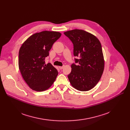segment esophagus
<instances>
[{"label":"esophagus","instance_id":"esophagus-1","mask_svg":"<svg viewBox=\"0 0 130 130\" xmlns=\"http://www.w3.org/2000/svg\"><path fill=\"white\" fill-rule=\"evenodd\" d=\"M64 66H59V69H60V70H62L63 68H64Z\"/></svg>","mask_w":130,"mask_h":130}]
</instances>
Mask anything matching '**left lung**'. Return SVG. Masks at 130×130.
<instances>
[{"label": "left lung", "instance_id": "1", "mask_svg": "<svg viewBox=\"0 0 130 130\" xmlns=\"http://www.w3.org/2000/svg\"><path fill=\"white\" fill-rule=\"evenodd\" d=\"M73 44L75 58L68 75L72 86L80 91L91 90L99 82L104 68V60L99 40L92 34L80 29L64 32Z\"/></svg>", "mask_w": 130, "mask_h": 130}]
</instances>
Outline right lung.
<instances>
[{
  "instance_id": "right-lung-1",
  "label": "right lung",
  "mask_w": 130,
  "mask_h": 130,
  "mask_svg": "<svg viewBox=\"0 0 130 130\" xmlns=\"http://www.w3.org/2000/svg\"><path fill=\"white\" fill-rule=\"evenodd\" d=\"M57 31H43L33 34L20 47L19 69L26 83L32 90L42 92L55 80L58 71L51 63L45 64L53 44L60 37Z\"/></svg>"
}]
</instances>
